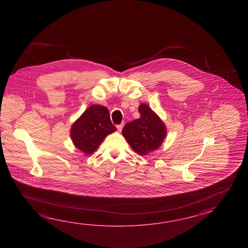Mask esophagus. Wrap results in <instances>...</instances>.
I'll list each match as a JSON object with an SVG mask.
<instances>
[{
    "label": "esophagus",
    "instance_id": "obj_1",
    "mask_svg": "<svg viewBox=\"0 0 248 248\" xmlns=\"http://www.w3.org/2000/svg\"><path fill=\"white\" fill-rule=\"evenodd\" d=\"M123 126H124V123H122V124H120V125H118V126H117V129H118V131H122Z\"/></svg>",
    "mask_w": 248,
    "mask_h": 248
}]
</instances>
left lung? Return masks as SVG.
<instances>
[{
  "instance_id": "1",
  "label": "left lung",
  "mask_w": 248,
  "mask_h": 248,
  "mask_svg": "<svg viewBox=\"0 0 248 248\" xmlns=\"http://www.w3.org/2000/svg\"><path fill=\"white\" fill-rule=\"evenodd\" d=\"M139 119L126 123L122 135L139 155H147L157 150L163 142L166 127L155 112L145 104L139 106Z\"/></svg>"
}]
</instances>
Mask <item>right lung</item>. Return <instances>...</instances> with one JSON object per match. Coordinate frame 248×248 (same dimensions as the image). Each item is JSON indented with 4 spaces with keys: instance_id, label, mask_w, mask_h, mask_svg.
<instances>
[{
    "instance_id": "1",
    "label": "right lung",
    "mask_w": 248,
    "mask_h": 248,
    "mask_svg": "<svg viewBox=\"0 0 248 248\" xmlns=\"http://www.w3.org/2000/svg\"><path fill=\"white\" fill-rule=\"evenodd\" d=\"M116 130L110 119L109 110L105 106L89 107L71 128L74 145L87 154H91L99 146L107 135Z\"/></svg>"
}]
</instances>
